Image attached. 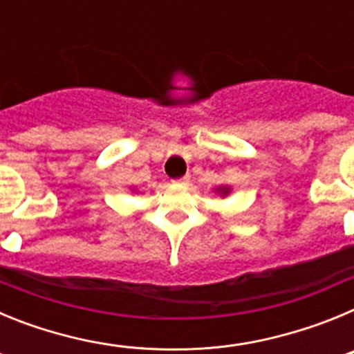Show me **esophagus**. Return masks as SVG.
<instances>
[{
    "label": "esophagus",
    "mask_w": 354,
    "mask_h": 354,
    "mask_svg": "<svg viewBox=\"0 0 354 354\" xmlns=\"http://www.w3.org/2000/svg\"><path fill=\"white\" fill-rule=\"evenodd\" d=\"M174 183L175 184H187V183H189V177H187V175H186V177H180V179L174 180Z\"/></svg>",
    "instance_id": "34e87169"
}]
</instances>
